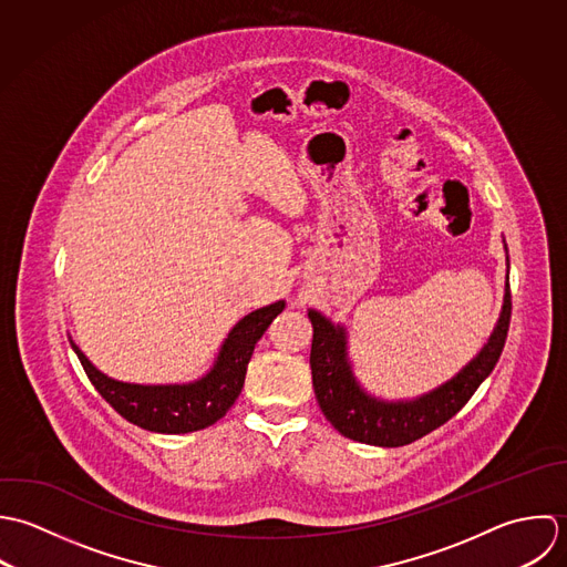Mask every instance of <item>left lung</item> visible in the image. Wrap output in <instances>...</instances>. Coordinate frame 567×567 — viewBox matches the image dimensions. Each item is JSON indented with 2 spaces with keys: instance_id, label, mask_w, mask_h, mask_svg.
Returning <instances> with one entry per match:
<instances>
[{
  "instance_id": "8db88e82",
  "label": "left lung",
  "mask_w": 567,
  "mask_h": 567,
  "mask_svg": "<svg viewBox=\"0 0 567 567\" xmlns=\"http://www.w3.org/2000/svg\"><path fill=\"white\" fill-rule=\"evenodd\" d=\"M309 320L313 324V390L327 421L341 436L357 443L374 447L410 445L455 416L480 388V383L493 372L504 350L511 322L508 249L504 302L493 333L480 348V352L466 365H462V370H457L450 381L421 396L388 401L370 394L352 372L346 327L331 322L316 309H309Z\"/></svg>"
}]
</instances>
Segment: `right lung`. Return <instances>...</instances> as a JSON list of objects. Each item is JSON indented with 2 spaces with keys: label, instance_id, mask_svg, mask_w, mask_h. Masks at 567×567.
Listing matches in <instances>:
<instances>
[{
  "label": "right lung",
  "instance_id": "1",
  "mask_svg": "<svg viewBox=\"0 0 567 567\" xmlns=\"http://www.w3.org/2000/svg\"><path fill=\"white\" fill-rule=\"evenodd\" d=\"M285 305V300H278L238 320L221 343L213 368L188 383L155 385L117 381L101 372L74 340L70 343L94 388L122 419L157 434H188L206 430L226 416L243 390L256 341L262 338L274 318L282 313Z\"/></svg>",
  "mask_w": 567,
  "mask_h": 567
}]
</instances>
